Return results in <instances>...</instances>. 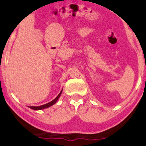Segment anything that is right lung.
I'll return each instance as SVG.
<instances>
[{
    "mask_svg": "<svg viewBox=\"0 0 146 146\" xmlns=\"http://www.w3.org/2000/svg\"><path fill=\"white\" fill-rule=\"evenodd\" d=\"M62 89L61 91H60L59 95H58V96H57L56 98L54 99V100H52L51 102H48V103H47V104H46L40 106H29V108H31V109H33L34 110H40L42 109H45V108H48V107L51 106H53V104H55L56 103V102L58 101V99H59L60 95H61V94H62Z\"/></svg>",
    "mask_w": 146,
    "mask_h": 146,
    "instance_id": "right-lung-1",
    "label": "right lung"
}]
</instances>
